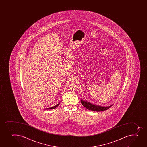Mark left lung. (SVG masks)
<instances>
[{"label":"left lung","mask_w":147,"mask_h":147,"mask_svg":"<svg viewBox=\"0 0 147 147\" xmlns=\"http://www.w3.org/2000/svg\"><path fill=\"white\" fill-rule=\"evenodd\" d=\"M81 102H82V105H83V106H84L85 107H86L87 109L90 110L94 111H97V112L106 110L113 105H111L110 106H107H107L103 107V106L93 105L86 100L85 101V100H81Z\"/></svg>","instance_id":"left-lung-1"}]
</instances>
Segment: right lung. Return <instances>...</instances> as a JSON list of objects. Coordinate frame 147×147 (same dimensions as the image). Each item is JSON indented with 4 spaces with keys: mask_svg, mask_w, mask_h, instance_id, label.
<instances>
[{
    "mask_svg": "<svg viewBox=\"0 0 147 147\" xmlns=\"http://www.w3.org/2000/svg\"><path fill=\"white\" fill-rule=\"evenodd\" d=\"M60 103H58V104H57V105H55V106H53V107H52L50 108H46V109H47V110H48V109H55V108L57 107V106L59 105Z\"/></svg>",
    "mask_w": 147,
    "mask_h": 147,
    "instance_id": "right-lung-1",
    "label": "right lung"
}]
</instances>
